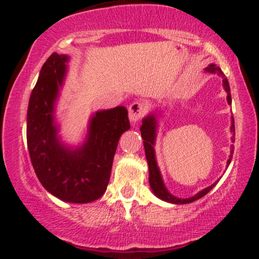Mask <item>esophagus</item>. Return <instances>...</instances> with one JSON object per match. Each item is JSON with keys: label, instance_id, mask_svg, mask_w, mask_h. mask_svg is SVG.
Instances as JSON below:
<instances>
[{"label": "esophagus", "instance_id": "esophagus-1", "mask_svg": "<svg viewBox=\"0 0 259 259\" xmlns=\"http://www.w3.org/2000/svg\"><path fill=\"white\" fill-rule=\"evenodd\" d=\"M145 114V107L140 102H133L130 105L128 118L132 123H137Z\"/></svg>", "mask_w": 259, "mask_h": 259}]
</instances>
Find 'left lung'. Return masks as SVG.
Segmentation results:
<instances>
[{"label":"left lung","mask_w":259,"mask_h":259,"mask_svg":"<svg viewBox=\"0 0 259 259\" xmlns=\"http://www.w3.org/2000/svg\"><path fill=\"white\" fill-rule=\"evenodd\" d=\"M205 72L217 74V75L222 76L223 87H224L225 92L228 93V97H226V99H228L229 105H231V93H230L229 81L225 77L224 73L222 72V69L212 63V65H208L206 68H205ZM157 126H158L157 116H155L154 113H151L150 115H147L146 118H144L143 125L140 126L141 137H143V139H144L145 154H146L147 164H148V172H150L148 180H150V186H151L152 191H153V193L158 198H160L161 200H165V201H167V203H172V204H189V203H192V201H194V200L199 199V198H201V197H204L205 194H207L215 185H217L218 180L215 183L212 184L211 186L201 190L200 192L194 194L193 197L186 198V199H182V198H177L175 196H172V194L167 191V189L165 187V184H164V182H162L160 171H159L157 160H155V153H154V147H153L154 143H155V137H157ZM231 132L235 134V120H233V118H232ZM231 139H232V143H235V136H233ZM232 154H233V146H231V151H230L229 160H228V165H226V167H228V166L230 165V162H231Z\"/></svg>","instance_id":"obj_1"}]
</instances>
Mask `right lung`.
Wrapping results in <instances>:
<instances>
[{
  "label": "right lung",
  "instance_id": "right-lung-1",
  "mask_svg": "<svg viewBox=\"0 0 259 259\" xmlns=\"http://www.w3.org/2000/svg\"><path fill=\"white\" fill-rule=\"evenodd\" d=\"M68 60L65 54L53 53L42 66L28 105L27 144L42 186L60 200L84 204L105 193L119 139L131 125L127 109L118 106L92 116L81 146L70 148L60 141L55 101Z\"/></svg>",
  "mask_w": 259,
  "mask_h": 259
}]
</instances>
